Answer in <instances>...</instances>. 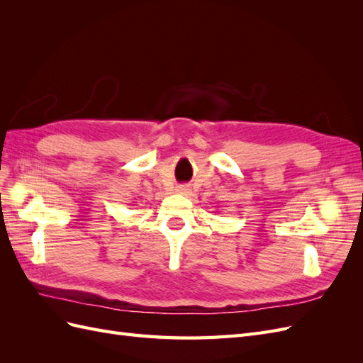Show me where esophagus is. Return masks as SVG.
I'll return each instance as SVG.
<instances>
[{
    "instance_id": "esophagus-1",
    "label": "esophagus",
    "mask_w": 363,
    "mask_h": 363,
    "mask_svg": "<svg viewBox=\"0 0 363 363\" xmlns=\"http://www.w3.org/2000/svg\"><path fill=\"white\" fill-rule=\"evenodd\" d=\"M175 192H177V194H188L189 192V186L180 184V186H177V188H175Z\"/></svg>"
}]
</instances>
